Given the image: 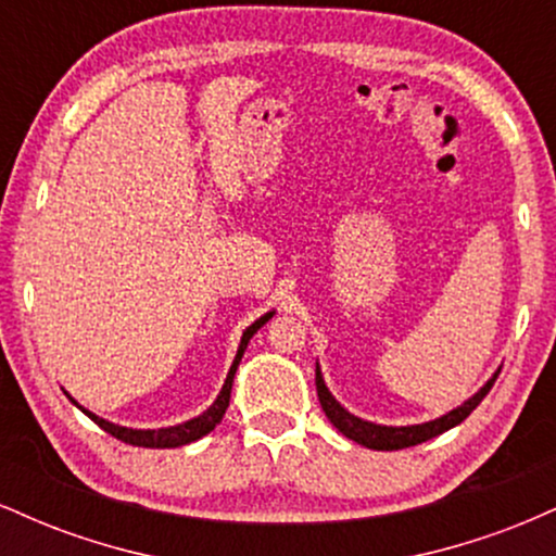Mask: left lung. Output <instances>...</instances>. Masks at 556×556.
Returning a JSON list of instances; mask_svg holds the SVG:
<instances>
[{
    "label": "left lung",
    "mask_w": 556,
    "mask_h": 556,
    "mask_svg": "<svg viewBox=\"0 0 556 556\" xmlns=\"http://www.w3.org/2000/svg\"><path fill=\"white\" fill-rule=\"evenodd\" d=\"M494 381H496V374L491 376L486 384L478 389L473 397L465 400L460 407H455V410H450L442 418L429 420V424L381 426V424H371V420H363L358 416H353V413H350V410H344L340 402L334 400V394L329 392L327 384H324L321 368H318V363H316L318 402H321L324 413H327V418L331 420V424H334V429L342 431L348 439H353V442L368 446V450H384V452L405 450V446H416L420 442H429V439L439 437V433L455 429L457 424H463V420L468 418L478 405H481V400L486 397L489 389L494 387Z\"/></svg>",
    "instance_id": "obj_1"
}]
</instances>
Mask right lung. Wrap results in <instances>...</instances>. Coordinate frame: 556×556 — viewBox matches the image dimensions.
I'll return each mask as SVG.
<instances>
[{
    "instance_id": "add662e5",
    "label": "right lung",
    "mask_w": 556,
    "mask_h": 556,
    "mask_svg": "<svg viewBox=\"0 0 556 556\" xmlns=\"http://www.w3.org/2000/svg\"><path fill=\"white\" fill-rule=\"evenodd\" d=\"M274 316V311H269V314H264L261 318H256V321L251 324L245 331H242L240 337V348H238V355H235L232 366H229V374L225 379V387H222V392L216 394V400L212 402V407L208 410H203L201 416L185 420V424H177V426H167V429H127V426H117V424H110V420L99 418L96 413L86 410V407L78 405L73 397H67L75 402V405L80 407L83 413H86L88 418L93 420V424H99L101 429H104L106 433H112L114 439H119V442L125 444H132V446H149V450H172V446H182V444H190L195 442V439L206 437L208 431L216 429V424H219L222 418H225V410L229 407V392H232V381H235V371H238L240 361H242V353H245L248 342H251V337L256 334V331L264 327L266 321Z\"/></svg>"
}]
</instances>
